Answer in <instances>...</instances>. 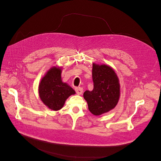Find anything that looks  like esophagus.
<instances>
[{
    "label": "esophagus",
    "mask_w": 161,
    "mask_h": 161,
    "mask_svg": "<svg viewBox=\"0 0 161 161\" xmlns=\"http://www.w3.org/2000/svg\"><path fill=\"white\" fill-rule=\"evenodd\" d=\"M75 91L78 95H81L82 93V92H83V89H82V87H80V86L76 87Z\"/></svg>",
    "instance_id": "esophagus-1"
}]
</instances>
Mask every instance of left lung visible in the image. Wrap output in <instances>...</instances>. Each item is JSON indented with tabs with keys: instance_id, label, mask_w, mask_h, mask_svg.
<instances>
[{
	"instance_id": "8db88e82",
	"label": "left lung",
	"mask_w": 161,
	"mask_h": 161,
	"mask_svg": "<svg viewBox=\"0 0 161 161\" xmlns=\"http://www.w3.org/2000/svg\"><path fill=\"white\" fill-rule=\"evenodd\" d=\"M93 90L86 91L84 98L89 109L95 115H100L114 109L119 98L120 89L118 76L110 66L92 64Z\"/></svg>"
}]
</instances>
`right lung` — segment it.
Masks as SVG:
<instances>
[{
	"mask_svg": "<svg viewBox=\"0 0 161 161\" xmlns=\"http://www.w3.org/2000/svg\"><path fill=\"white\" fill-rule=\"evenodd\" d=\"M61 72L59 68H52L39 85V95L41 100L53 111L60 109L68 97L75 94L72 87L62 81Z\"/></svg>",
	"mask_w": 161,
	"mask_h": 161,
	"instance_id": "1",
	"label": "right lung"
}]
</instances>
